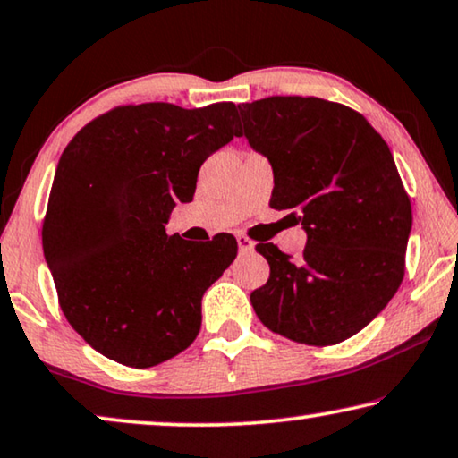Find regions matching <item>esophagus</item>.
<instances>
[{
    "mask_svg": "<svg viewBox=\"0 0 458 458\" xmlns=\"http://www.w3.org/2000/svg\"><path fill=\"white\" fill-rule=\"evenodd\" d=\"M237 245H240L242 254H245V251L254 250V242H251L248 235H237Z\"/></svg>",
    "mask_w": 458,
    "mask_h": 458,
    "instance_id": "obj_1",
    "label": "esophagus"
}]
</instances>
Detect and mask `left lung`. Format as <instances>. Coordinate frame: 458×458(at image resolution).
Masks as SVG:
<instances>
[{
  "label": "left lung",
  "instance_id": "obj_1",
  "mask_svg": "<svg viewBox=\"0 0 458 458\" xmlns=\"http://www.w3.org/2000/svg\"><path fill=\"white\" fill-rule=\"evenodd\" d=\"M242 134L268 157L270 208L308 233L293 260L258 243L267 284L250 300L264 327L328 347L366 328L405 276L411 200L388 144L347 105L318 97H267L240 107Z\"/></svg>",
  "mask_w": 458,
  "mask_h": 458
}]
</instances>
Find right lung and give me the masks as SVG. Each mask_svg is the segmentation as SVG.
I'll return each instance as SVG.
<instances>
[{
	"label": "right lung",
	"instance_id": "1",
	"mask_svg": "<svg viewBox=\"0 0 458 458\" xmlns=\"http://www.w3.org/2000/svg\"><path fill=\"white\" fill-rule=\"evenodd\" d=\"M233 103L119 105L72 138L53 177L43 251L65 320L98 353L152 368L200 333L202 295L235 260L233 235L167 237L198 171L242 136Z\"/></svg>",
	"mask_w": 458,
	"mask_h": 458
}]
</instances>
